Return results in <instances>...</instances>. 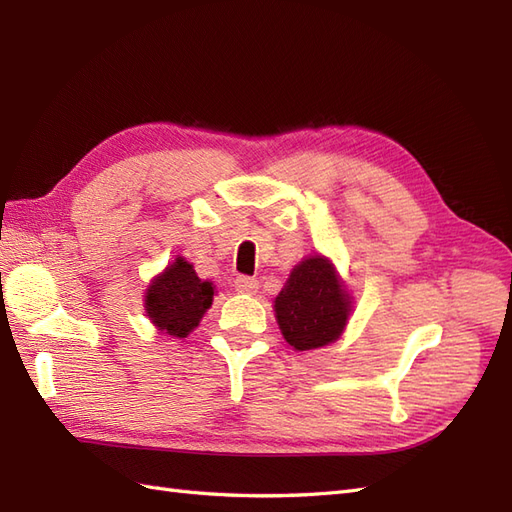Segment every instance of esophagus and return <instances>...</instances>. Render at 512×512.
Segmentation results:
<instances>
[{
	"instance_id": "obj_1",
	"label": "esophagus",
	"mask_w": 512,
	"mask_h": 512,
	"mask_svg": "<svg viewBox=\"0 0 512 512\" xmlns=\"http://www.w3.org/2000/svg\"><path fill=\"white\" fill-rule=\"evenodd\" d=\"M235 290L243 292V294H252L258 290V280L250 275H239L235 280Z\"/></svg>"
}]
</instances>
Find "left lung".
<instances>
[{"mask_svg":"<svg viewBox=\"0 0 512 512\" xmlns=\"http://www.w3.org/2000/svg\"><path fill=\"white\" fill-rule=\"evenodd\" d=\"M350 297L327 258H307L292 269L275 299V318L294 350L322 348L342 335Z\"/></svg>","mask_w":512,"mask_h":512,"instance_id":"8db88e82","label":"left lung"}]
</instances>
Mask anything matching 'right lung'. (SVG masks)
Segmentation results:
<instances>
[{
    "mask_svg": "<svg viewBox=\"0 0 512 512\" xmlns=\"http://www.w3.org/2000/svg\"><path fill=\"white\" fill-rule=\"evenodd\" d=\"M213 284L198 280L188 260L177 258L147 288V316L160 331L185 337L211 307Z\"/></svg>",
    "mask_w": 512,
    "mask_h": 512,
    "instance_id": "add662e5",
    "label": "right lung"
}]
</instances>
